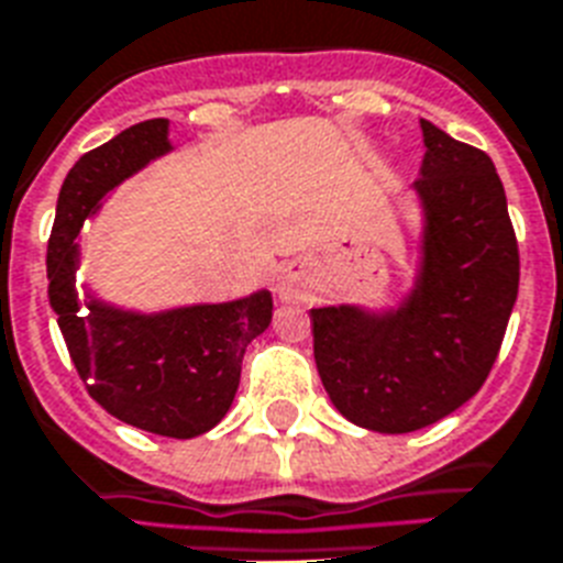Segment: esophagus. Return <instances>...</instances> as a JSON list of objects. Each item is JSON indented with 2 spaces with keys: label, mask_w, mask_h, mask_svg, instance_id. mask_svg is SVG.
Returning a JSON list of instances; mask_svg holds the SVG:
<instances>
[{
  "label": "esophagus",
  "mask_w": 563,
  "mask_h": 563,
  "mask_svg": "<svg viewBox=\"0 0 563 563\" xmlns=\"http://www.w3.org/2000/svg\"><path fill=\"white\" fill-rule=\"evenodd\" d=\"M276 294L282 296L285 302H294V299H299V296L305 294L302 269L296 267V264H287V267H282V273H278V278H276Z\"/></svg>",
  "instance_id": "esophagus-1"
}]
</instances>
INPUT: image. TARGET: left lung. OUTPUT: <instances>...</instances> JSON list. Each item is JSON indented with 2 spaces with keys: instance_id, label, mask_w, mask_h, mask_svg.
I'll return each mask as SVG.
<instances>
[{
  "instance_id": "1",
  "label": "left lung",
  "mask_w": 563,
  "mask_h": 563,
  "mask_svg": "<svg viewBox=\"0 0 563 563\" xmlns=\"http://www.w3.org/2000/svg\"><path fill=\"white\" fill-rule=\"evenodd\" d=\"M412 285L395 305L310 310L313 357L340 416L412 433L471 401L492 372L520 282L506 191L488 154L421 119Z\"/></svg>"
}]
</instances>
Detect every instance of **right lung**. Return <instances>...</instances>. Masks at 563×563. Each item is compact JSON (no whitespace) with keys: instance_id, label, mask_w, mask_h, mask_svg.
I'll list each match as a JSON object with an SVG mask.
<instances>
[{"instance_id":"right-lung-1","label":"right lung","mask_w":563,"mask_h":563,"mask_svg":"<svg viewBox=\"0 0 563 563\" xmlns=\"http://www.w3.org/2000/svg\"><path fill=\"white\" fill-rule=\"evenodd\" d=\"M168 130V119L142 121L75 162L48 238V302L71 363L110 416L147 433L195 439L235 401L246 345L273 319L269 290L165 310L107 302L89 282L78 290L80 229L124 179L174 151Z\"/></svg>"}]
</instances>
